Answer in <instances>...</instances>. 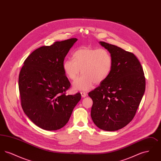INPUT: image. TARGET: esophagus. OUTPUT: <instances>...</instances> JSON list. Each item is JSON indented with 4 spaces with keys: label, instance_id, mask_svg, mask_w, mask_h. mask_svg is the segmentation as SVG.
Returning a JSON list of instances; mask_svg holds the SVG:
<instances>
[{
    "label": "esophagus",
    "instance_id": "obj_1",
    "mask_svg": "<svg viewBox=\"0 0 161 161\" xmlns=\"http://www.w3.org/2000/svg\"><path fill=\"white\" fill-rule=\"evenodd\" d=\"M81 97H82L83 98H84V97H86L87 93H86V92H81Z\"/></svg>",
    "mask_w": 161,
    "mask_h": 161
}]
</instances>
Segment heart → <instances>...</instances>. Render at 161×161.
<instances>
[{
	"label": "heart",
	"mask_w": 161,
	"mask_h": 161,
	"mask_svg": "<svg viewBox=\"0 0 161 161\" xmlns=\"http://www.w3.org/2000/svg\"><path fill=\"white\" fill-rule=\"evenodd\" d=\"M112 67V58L109 52L103 48L82 47L73 54V58L63 61V68L66 76L74 80L78 75H83L74 84V90L87 91L93 84H100L109 75Z\"/></svg>",
	"instance_id": "b5f03b06"
}]
</instances>
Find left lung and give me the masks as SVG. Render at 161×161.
<instances>
[{"instance_id": "8db88e82", "label": "left lung", "mask_w": 161, "mask_h": 161, "mask_svg": "<svg viewBox=\"0 0 161 161\" xmlns=\"http://www.w3.org/2000/svg\"><path fill=\"white\" fill-rule=\"evenodd\" d=\"M112 56L107 78L89 93L93 101L91 118L100 129L116 131L133 119L146 89V78L136 57L118 46L100 42Z\"/></svg>"}]
</instances>
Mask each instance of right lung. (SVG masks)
<instances>
[{
    "label": "right lung",
    "mask_w": 161,
    "mask_h": 161,
    "mask_svg": "<svg viewBox=\"0 0 161 161\" xmlns=\"http://www.w3.org/2000/svg\"><path fill=\"white\" fill-rule=\"evenodd\" d=\"M77 41L70 38L39 47L26 58L20 72L19 88L23 111L44 130L64 127L81 100L80 93L66 95L70 83L63 68L65 57Z\"/></svg>",
    "instance_id": "right-lung-1"
}]
</instances>
